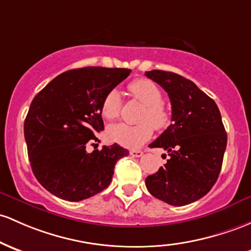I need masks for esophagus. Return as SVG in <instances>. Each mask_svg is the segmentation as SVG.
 Here are the masks:
<instances>
[{
  "mask_svg": "<svg viewBox=\"0 0 251 251\" xmlns=\"http://www.w3.org/2000/svg\"><path fill=\"white\" fill-rule=\"evenodd\" d=\"M143 151H140V150H131L130 151V155L131 156H133V157H142L143 156Z\"/></svg>",
  "mask_w": 251,
  "mask_h": 251,
  "instance_id": "1",
  "label": "esophagus"
}]
</instances>
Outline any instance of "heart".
<instances>
[{"label": "heart", "instance_id": "b5f03b06", "mask_svg": "<svg viewBox=\"0 0 251 251\" xmlns=\"http://www.w3.org/2000/svg\"><path fill=\"white\" fill-rule=\"evenodd\" d=\"M132 95L145 106L140 115L139 125L115 124L108 127L109 139L125 148L136 149L151 138L153 127L163 128L168 125L169 114L162 103V93L159 88L150 79H136L128 85ZM121 109V99L118 90L113 89L104 96L101 104V114L104 119L114 120L119 117Z\"/></svg>", "mask_w": 251, "mask_h": 251}]
</instances>
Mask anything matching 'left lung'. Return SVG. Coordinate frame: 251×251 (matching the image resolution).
<instances>
[{
	"mask_svg": "<svg viewBox=\"0 0 251 251\" xmlns=\"http://www.w3.org/2000/svg\"><path fill=\"white\" fill-rule=\"evenodd\" d=\"M145 76L168 93L173 124L150 148L168 151L169 159L145 180L162 201L184 206L207 194L223 164L227 136L216 102L189 79L175 73L151 70Z\"/></svg>",
	"mask_w": 251,
	"mask_h": 251,
	"instance_id": "8db88e82",
	"label": "left lung"
}]
</instances>
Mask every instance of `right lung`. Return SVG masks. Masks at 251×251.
Wrapping results in <instances>:
<instances>
[{
  "mask_svg": "<svg viewBox=\"0 0 251 251\" xmlns=\"http://www.w3.org/2000/svg\"><path fill=\"white\" fill-rule=\"evenodd\" d=\"M130 69L88 67L65 71L33 99L24 132L37 180L68 201H81L111 183L117 161L128 155L117 143L87 152L100 142L101 104L107 93L130 75ZM98 145V144H96Z\"/></svg>",
  "mask_w": 251,
  "mask_h": 251,
  "instance_id": "1",
  "label": "right lung"
}]
</instances>
